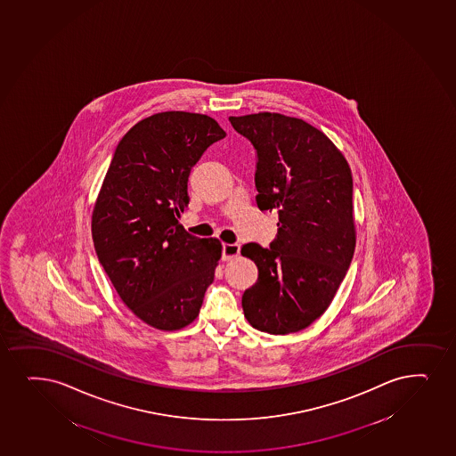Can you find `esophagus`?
Returning <instances> with one entry per match:
<instances>
[{
    "mask_svg": "<svg viewBox=\"0 0 456 456\" xmlns=\"http://www.w3.org/2000/svg\"><path fill=\"white\" fill-rule=\"evenodd\" d=\"M241 247L240 244H224L223 246V261H232L240 255Z\"/></svg>",
    "mask_w": 456,
    "mask_h": 456,
    "instance_id": "1",
    "label": "esophagus"
}]
</instances>
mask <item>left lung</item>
I'll use <instances>...</instances> for the list:
<instances>
[{"mask_svg": "<svg viewBox=\"0 0 456 456\" xmlns=\"http://www.w3.org/2000/svg\"><path fill=\"white\" fill-rule=\"evenodd\" d=\"M229 120L257 152V208L279 216L270 248L242 246V256L259 272L242 295L244 316L274 336L305 330L327 311L353 259L351 167L338 146L302 118L264 111Z\"/></svg>", "mask_w": 456, "mask_h": 456, "instance_id": "8db88e82", "label": "left lung"}]
</instances>
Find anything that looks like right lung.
Here are the masks:
<instances>
[{"mask_svg":"<svg viewBox=\"0 0 456 456\" xmlns=\"http://www.w3.org/2000/svg\"><path fill=\"white\" fill-rule=\"evenodd\" d=\"M223 137L206 114L140 120L118 142L93 208L99 263L125 305L161 331L197 319L220 261V240L191 235L178 218L188 208L191 169Z\"/></svg>","mask_w":456,"mask_h":456,"instance_id":"obj_1","label":"right lung"}]
</instances>
